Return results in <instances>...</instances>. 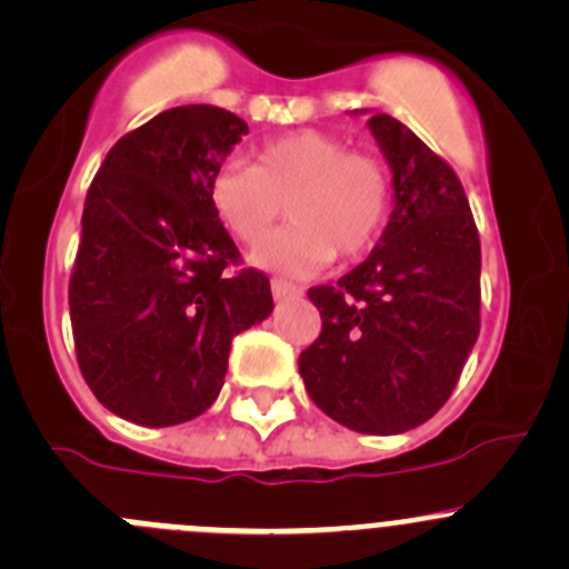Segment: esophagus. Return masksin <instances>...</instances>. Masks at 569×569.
<instances>
[{"mask_svg":"<svg viewBox=\"0 0 569 569\" xmlns=\"http://www.w3.org/2000/svg\"><path fill=\"white\" fill-rule=\"evenodd\" d=\"M272 295H274V300H286V297L300 295V289H297L295 283H289V280L272 278Z\"/></svg>","mask_w":569,"mask_h":569,"instance_id":"1","label":"esophagus"}]
</instances>
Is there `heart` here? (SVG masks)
<instances>
[{"label": "heart", "instance_id": "b5f03b06", "mask_svg": "<svg viewBox=\"0 0 569 569\" xmlns=\"http://www.w3.org/2000/svg\"><path fill=\"white\" fill-rule=\"evenodd\" d=\"M212 212L241 243H258L283 216L289 227L254 252V263L309 274L376 247L392 210V171L373 151H350L337 134L317 129L267 140L252 162L230 159L210 177Z\"/></svg>", "mask_w": 569, "mask_h": 569}]
</instances>
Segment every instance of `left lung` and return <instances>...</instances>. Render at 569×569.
Masks as SVG:
<instances>
[{
  "instance_id": "8db88e82",
  "label": "left lung",
  "mask_w": 569,
  "mask_h": 569,
  "mask_svg": "<svg viewBox=\"0 0 569 569\" xmlns=\"http://www.w3.org/2000/svg\"><path fill=\"white\" fill-rule=\"evenodd\" d=\"M370 131L396 207L379 247L309 289L322 331L300 353L311 401L342 427L396 435L449 401L480 333V236L458 173L390 114Z\"/></svg>"
}]
</instances>
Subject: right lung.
I'll return each mask as SVG.
<instances>
[{"label": "right lung", "mask_w": 569, "mask_h": 569, "mask_svg": "<svg viewBox=\"0 0 569 569\" xmlns=\"http://www.w3.org/2000/svg\"><path fill=\"white\" fill-rule=\"evenodd\" d=\"M219 106H177L111 146L83 201L69 320L83 381L140 427L216 401L232 339L272 315L269 278L212 212V171L247 134Z\"/></svg>", "instance_id": "add662e5"}]
</instances>
